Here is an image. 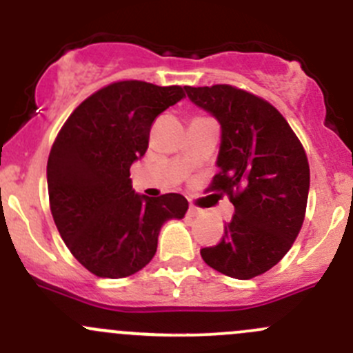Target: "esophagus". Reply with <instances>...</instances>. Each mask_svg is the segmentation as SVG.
Instances as JSON below:
<instances>
[{
	"label": "esophagus",
	"mask_w": 353,
	"mask_h": 353,
	"mask_svg": "<svg viewBox=\"0 0 353 353\" xmlns=\"http://www.w3.org/2000/svg\"><path fill=\"white\" fill-rule=\"evenodd\" d=\"M188 213H190L191 216H199V215H203V210H201V208H198V206L191 205V206H190V210H188Z\"/></svg>",
	"instance_id": "1"
}]
</instances>
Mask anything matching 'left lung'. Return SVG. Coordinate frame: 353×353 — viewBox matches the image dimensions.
Instances as JSON below:
<instances>
[{"label":"left lung","instance_id":"8db88e82","mask_svg":"<svg viewBox=\"0 0 353 353\" xmlns=\"http://www.w3.org/2000/svg\"><path fill=\"white\" fill-rule=\"evenodd\" d=\"M220 124L212 190L229 194L234 216L222 241L201 249L216 272L249 280L268 272L294 244L305 215L309 163L285 117L263 99L230 87H184Z\"/></svg>","mask_w":353,"mask_h":353}]
</instances>
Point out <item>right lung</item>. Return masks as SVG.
<instances>
[{
	"mask_svg": "<svg viewBox=\"0 0 353 353\" xmlns=\"http://www.w3.org/2000/svg\"><path fill=\"white\" fill-rule=\"evenodd\" d=\"M184 97L177 85L117 81L81 102L59 131L48 160L51 213L71 254L94 275L140 272L163 223L186 215V198L134 193L130 177L155 117Z\"/></svg>",
	"mask_w": 353,
	"mask_h": 353,
	"instance_id": "1",
	"label": "right lung"
}]
</instances>
